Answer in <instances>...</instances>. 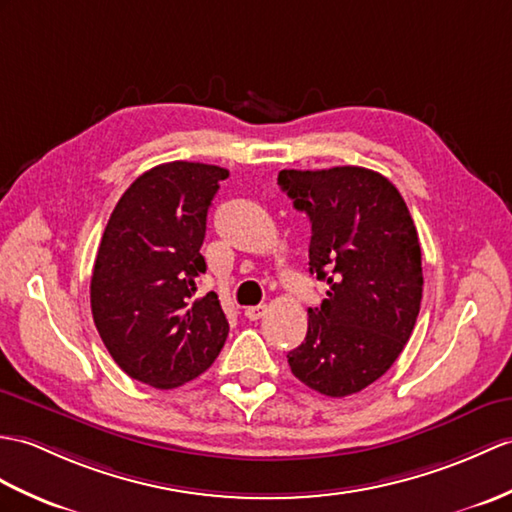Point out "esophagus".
<instances>
[{
  "label": "esophagus",
  "instance_id": "obj_1",
  "mask_svg": "<svg viewBox=\"0 0 512 512\" xmlns=\"http://www.w3.org/2000/svg\"><path fill=\"white\" fill-rule=\"evenodd\" d=\"M266 312H268L266 305H253V307H246L244 316H246L248 320H259Z\"/></svg>",
  "mask_w": 512,
  "mask_h": 512
}]
</instances>
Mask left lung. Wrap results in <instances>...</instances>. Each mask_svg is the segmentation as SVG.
I'll use <instances>...</instances> for the list:
<instances>
[{"label": "left lung", "mask_w": 512, "mask_h": 512, "mask_svg": "<svg viewBox=\"0 0 512 512\" xmlns=\"http://www.w3.org/2000/svg\"><path fill=\"white\" fill-rule=\"evenodd\" d=\"M277 181L294 209L310 218V272L327 281L288 364L320 395H353L388 371L417 323L423 296L417 227L399 189L358 165L281 170Z\"/></svg>", "instance_id": "obj_1"}]
</instances>
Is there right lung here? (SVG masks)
I'll list each match as a JSON object with an SVG mask.
<instances>
[{"instance_id":"1","label":"right lung","mask_w":512,"mask_h":512,"mask_svg":"<svg viewBox=\"0 0 512 512\" xmlns=\"http://www.w3.org/2000/svg\"><path fill=\"white\" fill-rule=\"evenodd\" d=\"M229 170L172 161L141 174L117 202L95 257L91 312L122 371L168 390L205 373L229 323L218 294L194 299L207 211Z\"/></svg>"}]
</instances>
